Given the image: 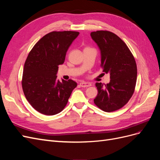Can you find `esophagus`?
Here are the masks:
<instances>
[{
  "mask_svg": "<svg viewBox=\"0 0 160 160\" xmlns=\"http://www.w3.org/2000/svg\"><path fill=\"white\" fill-rule=\"evenodd\" d=\"M91 84L90 83H88V82H81L80 83V86L82 88H88V87H90Z\"/></svg>",
  "mask_w": 160,
  "mask_h": 160,
  "instance_id": "obj_1",
  "label": "esophagus"
}]
</instances>
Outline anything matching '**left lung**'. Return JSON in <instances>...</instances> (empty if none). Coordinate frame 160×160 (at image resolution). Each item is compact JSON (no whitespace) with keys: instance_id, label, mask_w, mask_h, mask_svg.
<instances>
[{"instance_id":"8db88e82","label":"left lung","mask_w":160,"mask_h":160,"mask_svg":"<svg viewBox=\"0 0 160 160\" xmlns=\"http://www.w3.org/2000/svg\"><path fill=\"white\" fill-rule=\"evenodd\" d=\"M101 53L103 72L110 75L109 83L105 86L96 83L98 91L95 104L105 112L119 109L126 104L134 92L137 80V65L126 44L108 31L91 32Z\"/></svg>"}]
</instances>
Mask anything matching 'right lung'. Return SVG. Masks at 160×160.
I'll use <instances>...</instances> for the list:
<instances>
[{
	"label": "right lung",
	"mask_w": 160,
	"mask_h": 160,
	"mask_svg": "<svg viewBox=\"0 0 160 160\" xmlns=\"http://www.w3.org/2000/svg\"><path fill=\"white\" fill-rule=\"evenodd\" d=\"M79 35L75 31H53L38 41L24 65L22 87L26 99L38 112L53 115L65 108L77 83L60 81L57 73L71 43Z\"/></svg>",
	"instance_id": "right-lung-1"
}]
</instances>
